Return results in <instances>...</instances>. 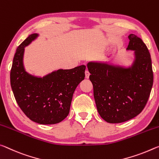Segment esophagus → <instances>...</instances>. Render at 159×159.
Returning <instances> with one entry per match:
<instances>
[{"label":"esophagus","instance_id":"34e87169","mask_svg":"<svg viewBox=\"0 0 159 159\" xmlns=\"http://www.w3.org/2000/svg\"><path fill=\"white\" fill-rule=\"evenodd\" d=\"M89 75H90V73L89 72V71H88V70H86L85 71V78L86 79H89Z\"/></svg>","mask_w":159,"mask_h":159}]
</instances>
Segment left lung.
Masks as SVG:
<instances>
[{
    "instance_id": "1",
    "label": "left lung",
    "mask_w": 159,
    "mask_h": 159,
    "mask_svg": "<svg viewBox=\"0 0 159 159\" xmlns=\"http://www.w3.org/2000/svg\"><path fill=\"white\" fill-rule=\"evenodd\" d=\"M127 51H134L129 66L107 62L87 63L93 97L100 116L109 123H120L141 113L149 99L153 76L149 50L138 36L130 34Z\"/></svg>"
}]
</instances>
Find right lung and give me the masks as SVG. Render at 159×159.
I'll list each match as a JSON object with an SVG mask.
<instances>
[{
    "mask_svg": "<svg viewBox=\"0 0 159 159\" xmlns=\"http://www.w3.org/2000/svg\"><path fill=\"white\" fill-rule=\"evenodd\" d=\"M39 36L32 34L18 46L10 71V84L18 106L31 120L53 125L68 116L75 90L84 79L86 66L59 69L43 77L30 74L23 62L25 48Z\"/></svg>",
    "mask_w": 159,
    "mask_h": 159,
    "instance_id": "add662e5",
    "label": "right lung"
}]
</instances>
